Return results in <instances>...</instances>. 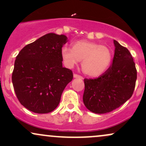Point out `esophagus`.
<instances>
[{
    "label": "esophagus",
    "mask_w": 146,
    "mask_h": 146,
    "mask_svg": "<svg viewBox=\"0 0 146 146\" xmlns=\"http://www.w3.org/2000/svg\"><path fill=\"white\" fill-rule=\"evenodd\" d=\"M73 77H74L75 78H80V79H81V80H83V78L81 76V75H78V74H75V73H74V74H73Z\"/></svg>",
    "instance_id": "34e87169"
}]
</instances>
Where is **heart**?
Segmentation results:
<instances>
[{"label":"heart","instance_id":"heart-1","mask_svg":"<svg viewBox=\"0 0 146 146\" xmlns=\"http://www.w3.org/2000/svg\"><path fill=\"white\" fill-rule=\"evenodd\" d=\"M61 57L65 66L72 68L82 62L84 73L91 77H97L108 69L113 53L108 46L86 40H80L73 44V48L63 46Z\"/></svg>","mask_w":146,"mask_h":146}]
</instances>
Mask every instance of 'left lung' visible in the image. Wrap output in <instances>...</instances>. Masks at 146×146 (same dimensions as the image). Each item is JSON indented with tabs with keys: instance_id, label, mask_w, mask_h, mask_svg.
Returning <instances> with one entry per match:
<instances>
[{
	"instance_id": "8db88e82",
	"label": "left lung",
	"mask_w": 146,
	"mask_h": 146,
	"mask_svg": "<svg viewBox=\"0 0 146 146\" xmlns=\"http://www.w3.org/2000/svg\"><path fill=\"white\" fill-rule=\"evenodd\" d=\"M113 64L95 79H84L83 102L87 109L97 114L113 111L133 94L137 69L128 48L114 40Z\"/></svg>"
}]
</instances>
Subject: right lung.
I'll list each match as a JSON object with an SVG mask.
<instances>
[{
    "label": "right lung",
    "instance_id": "1",
    "mask_svg": "<svg viewBox=\"0 0 146 146\" xmlns=\"http://www.w3.org/2000/svg\"><path fill=\"white\" fill-rule=\"evenodd\" d=\"M67 37L50 33L26 45L14 62L12 83L18 100L33 113L53 111L73 80L71 70L62 67L61 48Z\"/></svg>",
    "mask_w": 146,
    "mask_h": 146
}]
</instances>
